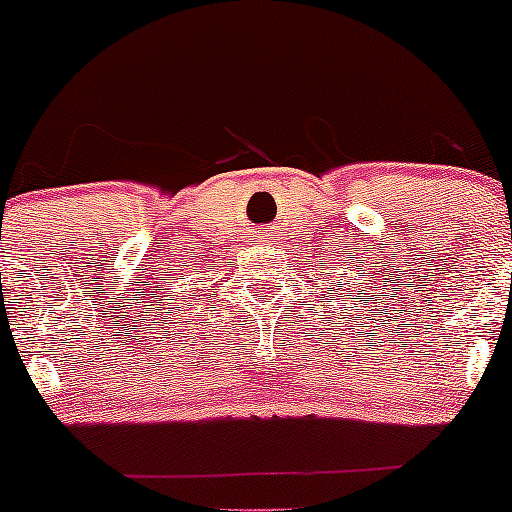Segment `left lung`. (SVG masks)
I'll return each instance as SVG.
<instances>
[{"mask_svg":"<svg viewBox=\"0 0 512 512\" xmlns=\"http://www.w3.org/2000/svg\"><path fill=\"white\" fill-rule=\"evenodd\" d=\"M356 275L364 277V275H361V267H356ZM371 282H374V280H371V272H369V277H364V280L359 282V292H361V294L369 292V289H371ZM374 287H376V282H374ZM384 289H386V285H384ZM354 292H356V289H354ZM347 297H352V294H347ZM374 297H376V294L371 292V297H361V302H374V304H376V299H374ZM352 299H356V294H354ZM369 312H371V309H369ZM359 317H361V314H359Z\"/></svg>","mask_w":512,"mask_h":512,"instance_id":"1","label":"left lung"}]
</instances>
